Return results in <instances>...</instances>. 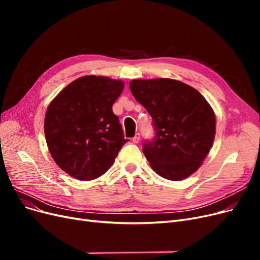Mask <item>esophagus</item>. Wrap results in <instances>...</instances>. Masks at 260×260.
Returning a JSON list of instances; mask_svg holds the SVG:
<instances>
[{"label": "esophagus", "mask_w": 260, "mask_h": 260, "mask_svg": "<svg viewBox=\"0 0 260 260\" xmlns=\"http://www.w3.org/2000/svg\"><path fill=\"white\" fill-rule=\"evenodd\" d=\"M132 141L135 143H139L140 142V133H137V135L133 137V139H132Z\"/></svg>", "instance_id": "1"}]
</instances>
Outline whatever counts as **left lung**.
I'll return each mask as SVG.
<instances>
[{"mask_svg":"<svg viewBox=\"0 0 260 260\" xmlns=\"http://www.w3.org/2000/svg\"><path fill=\"white\" fill-rule=\"evenodd\" d=\"M130 90L153 119L143 153L160 177L178 181L198 170L210 151L216 118L202 94L172 79L132 80Z\"/></svg>","mask_w":260,"mask_h":260,"instance_id":"left-lung-1","label":"left lung"}]
</instances>
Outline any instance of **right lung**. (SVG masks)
Segmentation results:
<instances>
[{"instance_id":"right-lung-1","label":"right lung","mask_w":260,"mask_h":260,"mask_svg":"<svg viewBox=\"0 0 260 260\" xmlns=\"http://www.w3.org/2000/svg\"><path fill=\"white\" fill-rule=\"evenodd\" d=\"M122 90V81L84 76L52 101L45 139L53 159L68 175L79 180L102 176L129 141L112 108Z\"/></svg>"}]
</instances>
